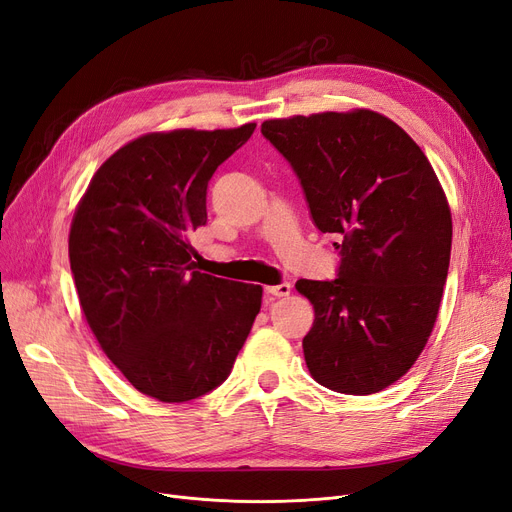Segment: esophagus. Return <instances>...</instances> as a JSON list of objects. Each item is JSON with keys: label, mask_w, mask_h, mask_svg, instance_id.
<instances>
[{"label": "esophagus", "mask_w": 512, "mask_h": 512, "mask_svg": "<svg viewBox=\"0 0 512 512\" xmlns=\"http://www.w3.org/2000/svg\"><path fill=\"white\" fill-rule=\"evenodd\" d=\"M266 293L272 297H289L291 295V285L289 282H280V285L266 287Z\"/></svg>", "instance_id": "1"}]
</instances>
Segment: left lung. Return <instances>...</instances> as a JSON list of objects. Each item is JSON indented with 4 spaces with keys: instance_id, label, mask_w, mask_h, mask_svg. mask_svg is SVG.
I'll use <instances>...</instances> for the list:
<instances>
[{
    "instance_id": "8db88e82",
    "label": "left lung",
    "mask_w": 512,
    "mask_h": 512,
    "mask_svg": "<svg viewBox=\"0 0 512 512\" xmlns=\"http://www.w3.org/2000/svg\"><path fill=\"white\" fill-rule=\"evenodd\" d=\"M261 135L342 257L335 280L295 285L314 306L306 365L329 390L380 392L418 361L437 323L451 255L443 187L418 143L371 109L268 120Z\"/></svg>"
}]
</instances>
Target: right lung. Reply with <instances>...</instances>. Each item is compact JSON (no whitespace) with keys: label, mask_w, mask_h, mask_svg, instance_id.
I'll use <instances>...</instances> for the list:
<instances>
[{"label":"right lung","mask_w":512,"mask_h":512,"mask_svg":"<svg viewBox=\"0 0 512 512\" xmlns=\"http://www.w3.org/2000/svg\"><path fill=\"white\" fill-rule=\"evenodd\" d=\"M255 126L149 132L103 162L75 208L82 312L109 361L162 403L223 384L259 314L263 289L198 272L189 244L206 225L208 181Z\"/></svg>","instance_id":"right-lung-1"}]
</instances>
